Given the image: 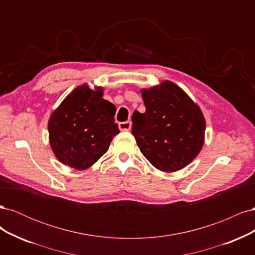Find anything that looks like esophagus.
<instances>
[{"instance_id":"esophagus-1","label":"esophagus","mask_w":255,"mask_h":255,"mask_svg":"<svg viewBox=\"0 0 255 255\" xmlns=\"http://www.w3.org/2000/svg\"><path fill=\"white\" fill-rule=\"evenodd\" d=\"M130 126H132V123H130V121L120 122L119 123V128H120V130H129Z\"/></svg>"}]
</instances>
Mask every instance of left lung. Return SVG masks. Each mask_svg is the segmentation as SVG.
<instances>
[{"mask_svg":"<svg viewBox=\"0 0 255 255\" xmlns=\"http://www.w3.org/2000/svg\"><path fill=\"white\" fill-rule=\"evenodd\" d=\"M145 112L132 116V134L143 156L164 172L186 167L204 143L205 119L177 85L165 81L141 90Z\"/></svg>","mask_w":255,"mask_h":255,"instance_id":"obj_1","label":"left lung"}]
</instances>
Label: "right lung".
<instances>
[{"label":"right lung","instance_id":"1","mask_svg":"<svg viewBox=\"0 0 255 255\" xmlns=\"http://www.w3.org/2000/svg\"><path fill=\"white\" fill-rule=\"evenodd\" d=\"M116 106L103 99V88L84 84L69 94L49 119V138L64 165L84 170L107 152L119 133Z\"/></svg>","mask_w":255,"mask_h":255}]
</instances>
